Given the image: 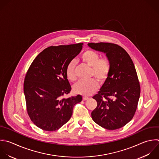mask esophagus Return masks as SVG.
I'll use <instances>...</instances> for the list:
<instances>
[{"instance_id":"34e87169","label":"esophagus","mask_w":159,"mask_h":159,"mask_svg":"<svg viewBox=\"0 0 159 159\" xmlns=\"http://www.w3.org/2000/svg\"><path fill=\"white\" fill-rule=\"evenodd\" d=\"M89 99L88 97H86V96H83V101H86V100H87V99Z\"/></svg>"}]
</instances>
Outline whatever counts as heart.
I'll list each match as a JSON object with an SVG mask.
<instances>
[{"label":"heart","mask_w":159,"mask_h":159,"mask_svg":"<svg viewBox=\"0 0 159 159\" xmlns=\"http://www.w3.org/2000/svg\"><path fill=\"white\" fill-rule=\"evenodd\" d=\"M81 61L91 68L90 76L94 77L99 83L104 82L109 76L111 65L107 57L99 58V55L94 51L86 50L80 57ZM76 62L71 61L66 67V75L71 81L76 80ZM98 84L94 79L89 80H81L78 81L73 86L75 93L89 96L93 94L98 89Z\"/></svg>","instance_id":"1"}]
</instances>
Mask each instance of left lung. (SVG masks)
<instances>
[{
    "mask_svg": "<svg viewBox=\"0 0 159 159\" xmlns=\"http://www.w3.org/2000/svg\"><path fill=\"white\" fill-rule=\"evenodd\" d=\"M91 48L104 52L111 65L109 74L93 98L97 107L91 112L93 120L108 130L127 124L136 111L140 86L134 63L120 46L111 43H89Z\"/></svg>",
    "mask_w": 159,
    "mask_h": 159,
    "instance_id": "obj_1",
    "label": "left lung"
}]
</instances>
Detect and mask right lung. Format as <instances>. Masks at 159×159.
<instances>
[{
	"instance_id": "right-lung-1",
	"label": "right lung",
	"mask_w": 159,
	"mask_h": 159,
	"mask_svg": "<svg viewBox=\"0 0 159 159\" xmlns=\"http://www.w3.org/2000/svg\"><path fill=\"white\" fill-rule=\"evenodd\" d=\"M81 43L51 46L40 53L30 66L24 83L28 115L46 131L59 129L71 118L81 95L63 98L71 87L66 75L67 65L81 52Z\"/></svg>"
}]
</instances>
